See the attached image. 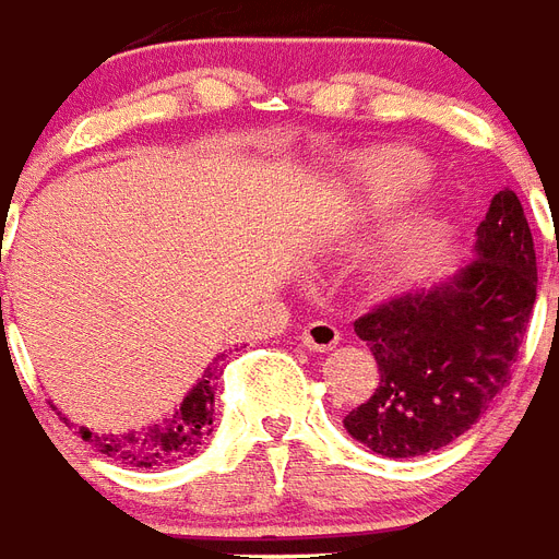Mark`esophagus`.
<instances>
[{"mask_svg":"<svg viewBox=\"0 0 559 559\" xmlns=\"http://www.w3.org/2000/svg\"><path fill=\"white\" fill-rule=\"evenodd\" d=\"M300 343L311 352H329L341 343V332H337V325L325 323V320H314V323H308L302 329Z\"/></svg>","mask_w":559,"mask_h":559,"instance_id":"esophagus-1","label":"esophagus"}]
</instances>
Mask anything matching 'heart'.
<instances>
[{
	"mask_svg": "<svg viewBox=\"0 0 559 559\" xmlns=\"http://www.w3.org/2000/svg\"><path fill=\"white\" fill-rule=\"evenodd\" d=\"M430 158L413 146H372L346 158L341 181L325 204V222L334 227H360L413 199L430 181ZM418 242V222H404L383 245L386 265H404Z\"/></svg>",
	"mask_w": 559,
	"mask_h": 559,
	"instance_id": "obj_1",
	"label": "heart"
}]
</instances>
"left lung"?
I'll return each mask as SVG.
<instances>
[{"label": "left lung", "instance_id": "1", "mask_svg": "<svg viewBox=\"0 0 559 559\" xmlns=\"http://www.w3.org/2000/svg\"><path fill=\"white\" fill-rule=\"evenodd\" d=\"M537 302V253L511 187L490 199L473 259L357 317L381 383L343 427L386 459L427 456L479 421L511 381Z\"/></svg>", "mask_w": 559, "mask_h": 559}]
</instances>
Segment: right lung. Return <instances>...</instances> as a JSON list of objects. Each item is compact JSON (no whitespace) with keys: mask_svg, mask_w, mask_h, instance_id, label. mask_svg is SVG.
I'll return each mask as SVG.
<instances>
[{"mask_svg":"<svg viewBox=\"0 0 559 559\" xmlns=\"http://www.w3.org/2000/svg\"><path fill=\"white\" fill-rule=\"evenodd\" d=\"M218 360H225V357L218 355L204 369L199 383L160 424L138 432H95L88 427H80V436L92 448L100 450L103 456L115 459L127 467H167V464L193 456L213 430V392H216Z\"/></svg>","mask_w":559,"mask_h":559,"instance_id":"right-lung-1","label":"right lung"}]
</instances>
